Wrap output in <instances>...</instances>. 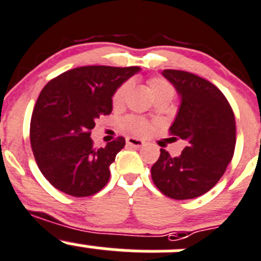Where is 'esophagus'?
<instances>
[{"label":"esophagus","instance_id":"obj_1","mask_svg":"<svg viewBox=\"0 0 261 261\" xmlns=\"http://www.w3.org/2000/svg\"><path fill=\"white\" fill-rule=\"evenodd\" d=\"M126 143H127L128 145L134 146V148H141V146L144 145L143 140H140V139L133 138V136H128V138L126 139Z\"/></svg>","mask_w":261,"mask_h":261}]
</instances>
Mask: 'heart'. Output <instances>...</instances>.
Segmentation results:
<instances>
[{
	"label": "heart",
	"instance_id": "1",
	"mask_svg": "<svg viewBox=\"0 0 261 261\" xmlns=\"http://www.w3.org/2000/svg\"><path fill=\"white\" fill-rule=\"evenodd\" d=\"M130 88L131 83L125 82L115 90L112 97L113 106L120 107V106H122L125 103L128 92H130ZM148 88L153 99H156L159 97H166V95L173 97V88L163 77H150L148 80ZM122 126L126 130L131 131L134 134H138V135H145L151 128V125L148 121L141 117H136V116H128V117L123 118Z\"/></svg>",
	"mask_w": 261,
	"mask_h": 261
}]
</instances>
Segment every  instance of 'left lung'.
I'll return each instance as SVG.
<instances>
[{"label": "left lung", "instance_id": "1", "mask_svg": "<svg viewBox=\"0 0 261 261\" xmlns=\"http://www.w3.org/2000/svg\"><path fill=\"white\" fill-rule=\"evenodd\" d=\"M162 75L181 97L169 134L186 140L187 146L174 158L161 149L151 178L168 198H198L216 186L232 161L236 146L233 111L223 93L198 75L181 70H163Z\"/></svg>", "mask_w": 261, "mask_h": 261}]
</instances>
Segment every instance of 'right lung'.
Listing matches in <instances>:
<instances>
[{
    "label": "right lung",
    "mask_w": 261,
    "mask_h": 261,
    "mask_svg": "<svg viewBox=\"0 0 261 261\" xmlns=\"http://www.w3.org/2000/svg\"><path fill=\"white\" fill-rule=\"evenodd\" d=\"M138 66H83L50 80L30 120L35 162L53 187L75 198L97 194L110 179V166L125 146L122 136L103 148L90 138L99 116L112 112L115 90Z\"/></svg>",
    "instance_id": "add662e5"
}]
</instances>
